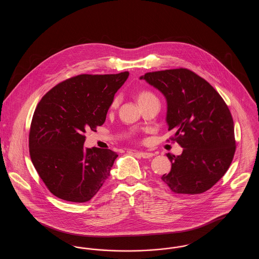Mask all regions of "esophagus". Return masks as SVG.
Returning a JSON list of instances; mask_svg holds the SVG:
<instances>
[{
  "mask_svg": "<svg viewBox=\"0 0 259 259\" xmlns=\"http://www.w3.org/2000/svg\"><path fill=\"white\" fill-rule=\"evenodd\" d=\"M135 153L138 154V155H140L143 158H150V157L153 156V153L146 152V151H136Z\"/></svg>",
  "mask_w": 259,
  "mask_h": 259,
  "instance_id": "esophagus-1",
  "label": "esophagus"
}]
</instances>
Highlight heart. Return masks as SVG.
I'll use <instances>...</instances> for the list:
<instances>
[{
  "instance_id": "heart-1",
  "label": "heart",
  "mask_w": 259,
  "mask_h": 259,
  "mask_svg": "<svg viewBox=\"0 0 259 259\" xmlns=\"http://www.w3.org/2000/svg\"><path fill=\"white\" fill-rule=\"evenodd\" d=\"M152 98H156V97H155L151 92L147 91V90L141 91V92H139L138 95H137V99H138V102H139V103H142V102H145V101H147V100ZM116 103H117V100L115 99V100L113 101V105H115Z\"/></svg>"
}]
</instances>
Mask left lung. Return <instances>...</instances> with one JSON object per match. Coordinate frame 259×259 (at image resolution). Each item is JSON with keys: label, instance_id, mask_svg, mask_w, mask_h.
<instances>
[{"label": "left lung", "instance_id": "8db88e82", "mask_svg": "<svg viewBox=\"0 0 259 259\" xmlns=\"http://www.w3.org/2000/svg\"><path fill=\"white\" fill-rule=\"evenodd\" d=\"M140 78L164 95L168 130L184 148L181 155L166 154L172 168L162 181L179 194L207 191L227 172L234 156V122L227 105L208 81L187 69L147 73Z\"/></svg>", "mask_w": 259, "mask_h": 259}]
</instances>
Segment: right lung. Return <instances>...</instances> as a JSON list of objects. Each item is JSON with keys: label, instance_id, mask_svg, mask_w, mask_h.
<instances>
[{"label": "right lung", "instance_id": "obj_1", "mask_svg": "<svg viewBox=\"0 0 259 259\" xmlns=\"http://www.w3.org/2000/svg\"><path fill=\"white\" fill-rule=\"evenodd\" d=\"M128 75L79 74L50 89L37 104L29 134L30 156L56 197L87 202L109 179L118 155L111 149L84 148V134L104 124Z\"/></svg>", "mask_w": 259, "mask_h": 259}]
</instances>
